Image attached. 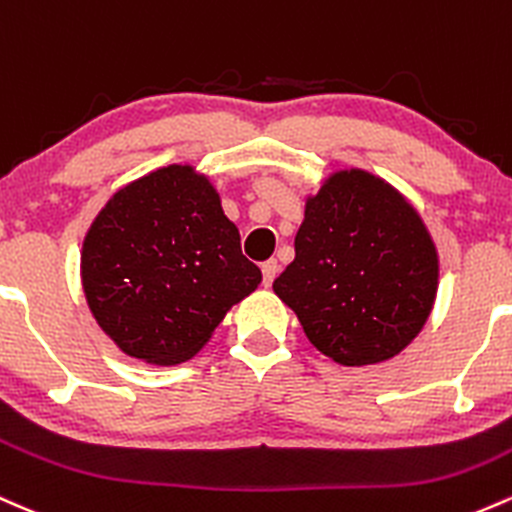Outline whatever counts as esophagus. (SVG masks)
Masks as SVG:
<instances>
[{"label":"esophagus","instance_id":"34e87169","mask_svg":"<svg viewBox=\"0 0 512 512\" xmlns=\"http://www.w3.org/2000/svg\"><path fill=\"white\" fill-rule=\"evenodd\" d=\"M277 272H279L277 260H267L265 265H262V284H265V286H272L274 277H277Z\"/></svg>","mask_w":512,"mask_h":512}]
</instances>
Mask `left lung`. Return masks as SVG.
<instances>
[{"label":"left lung","instance_id":"1","mask_svg":"<svg viewBox=\"0 0 512 512\" xmlns=\"http://www.w3.org/2000/svg\"><path fill=\"white\" fill-rule=\"evenodd\" d=\"M294 247L274 294L325 357L345 367L384 362L423 330L437 294V250L384 179L335 172L306 201Z\"/></svg>","mask_w":512,"mask_h":512}]
</instances>
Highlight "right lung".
<instances>
[{"label":"right lung","mask_w":512,"mask_h":512,"mask_svg":"<svg viewBox=\"0 0 512 512\" xmlns=\"http://www.w3.org/2000/svg\"><path fill=\"white\" fill-rule=\"evenodd\" d=\"M260 282L216 189L189 165L119 189L82 245L89 311L126 355L150 364L192 359Z\"/></svg>","instance_id":"1"}]
</instances>
